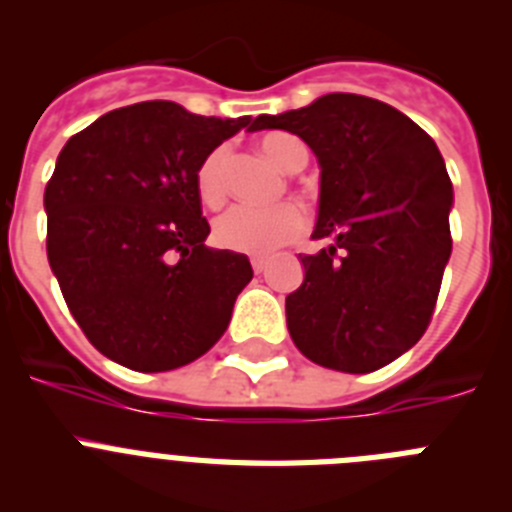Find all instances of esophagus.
<instances>
[{"instance_id":"obj_1","label":"esophagus","mask_w":512,"mask_h":512,"mask_svg":"<svg viewBox=\"0 0 512 512\" xmlns=\"http://www.w3.org/2000/svg\"><path fill=\"white\" fill-rule=\"evenodd\" d=\"M251 266H253V271H256V274H264L266 266H269V261H266V259H251Z\"/></svg>"}]
</instances>
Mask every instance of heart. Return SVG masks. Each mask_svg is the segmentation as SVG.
I'll return each mask as SVG.
<instances>
[{"mask_svg": "<svg viewBox=\"0 0 512 512\" xmlns=\"http://www.w3.org/2000/svg\"><path fill=\"white\" fill-rule=\"evenodd\" d=\"M261 151L279 166V169L295 174L305 169L310 151L297 135L292 133H266L259 140ZM228 171L230 148L217 146L197 169V194L207 207H220L228 197ZM307 230V215L297 205H279L271 210L238 205L230 207L225 215L215 220L217 246L228 248L246 256H269L277 248L297 241Z\"/></svg>", "mask_w": 512, "mask_h": 512, "instance_id": "heart-1", "label": "heart"}]
</instances>
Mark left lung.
<instances>
[{
  "label": "left lung",
  "mask_w": 512,
  "mask_h": 512,
  "mask_svg": "<svg viewBox=\"0 0 512 512\" xmlns=\"http://www.w3.org/2000/svg\"><path fill=\"white\" fill-rule=\"evenodd\" d=\"M253 130H287L320 166L318 223L328 246L300 256L287 328L325 369L366 374L420 341L451 256V179L438 146L408 115L361 94H325Z\"/></svg>",
  "instance_id": "8db88e82"
}]
</instances>
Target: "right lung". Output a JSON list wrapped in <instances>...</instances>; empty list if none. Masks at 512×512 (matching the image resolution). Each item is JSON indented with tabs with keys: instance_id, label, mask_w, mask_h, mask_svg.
Masks as SVG:
<instances>
[{
	"instance_id": "add662e5",
	"label": "right lung",
	"mask_w": 512,
	"mask_h": 512,
	"mask_svg": "<svg viewBox=\"0 0 512 512\" xmlns=\"http://www.w3.org/2000/svg\"><path fill=\"white\" fill-rule=\"evenodd\" d=\"M251 117L176 102L120 107L69 138L45 187L48 264L97 351L135 372L207 354L251 282L243 253L205 246L197 169Z\"/></svg>"
}]
</instances>
